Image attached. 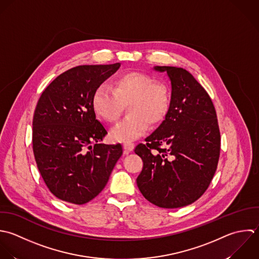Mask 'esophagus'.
Here are the masks:
<instances>
[{
  "mask_svg": "<svg viewBox=\"0 0 259 259\" xmlns=\"http://www.w3.org/2000/svg\"><path fill=\"white\" fill-rule=\"evenodd\" d=\"M134 143H132V142H125L124 144H123V148H124V151H125V153L126 154H128L129 152H131L133 149H134Z\"/></svg>",
  "mask_w": 259,
  "mask_h": 259,
  "instance_id": "esophagus-1",
  "label": "esophagus"
}]
</instances>
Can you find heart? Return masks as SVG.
<instances>
[{"label": "heart", "mask_w": 259, "mask_h": 259, "mask_svg": "<svg viewBox=\"0 0 259 259\" xmlns=\"http://www.w3.org/2000/svg\"><path fill=\"white\" fill-rule=\"evenodd\" d=\"M129 114L111 132L115 141L128 142L142 136L147 126H156L166 117L170 106L167 87L143 72L129 71L116 77L113 90L98 87L92 105L96 115L108 123H115L122 115L124 105Z\"/></svg>", "instance_id": "1"}]
</instances>
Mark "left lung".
I'll list each match as a JSON object with an SVG mask.
<instances>
[{
	"instance_id": "left-lung-1",
	"label": "left lung",
	"mask_w": 259,
	"mask_h": 259,
	"mask_svg": "<svg viewBox=\"0 0 259 259\" xmlns=\"http://www.w3.org/2000/svg\"><path fill=\"white\" fill-rule=\"evenodd\" d=\"M154 68L167 72L171 101L162 124L135 147L143 161L136 182L147 201L175 209L194 203L210 186L220 157V129L209 94L188 70Z\"/></svg>"
}]
</instances>
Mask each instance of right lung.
Here are the masks:
<instances>
[{
    "instance_id": "obj_1",
    "label": "right lung",
    "mask_w": 259,
    "mask_h": 259,
    "mask_svg": "<svg viewBox=\"0 0 259 259\" xmlns=\"http://www.w3.org/2000/svg\"><path fill=\"white\" fill-rule=\"evenodd\" d=\"M119 67H72L52 80L38 100L33 153L46 187L61 201L83 205L97 197L123 153L120 143H100L108 132L92 105L96 89Z\"/></svg>"
}]
</instances>
